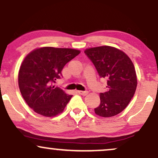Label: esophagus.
Wrapping results in <instances>:
<instances>
[{
    "instance_id": "34e87169",
    "label": "esophagus",
    "mask_w": 158,
    "mask_h": 158,
    "mask_svg": "<svg viewBox=\"0 0 158 158\" xmlns=\"http://www.w3.org/2000/svg\"><path fill=\"white\" fill-rule=\"evenodd\" d=\"M77 93L79 94H80V95H82V96H86L87 94H88V91H82V90H78Z\"/></svg>"
}]
</instances>
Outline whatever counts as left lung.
Masks as SVG:
<instances>
[{
	"mask_svg": "<svg viewBox=\"0 0 158 158\" xmlns=\"http://www.w3.org/2000/svg\"><path fill=\"white\" fill-rule=\"evenodd\" d=\"M85 53L100 78L107 80V90L99 94L100 105L94 108L95 114L102 117L117 115L126 108L137 88L133 63L124 52L110 46L86 49Z\"/></svg>",
	"mask_w": 158,
	"mask_h": 158,
	"instance_id": "8db88e82",
	"label": "left lung"
}]
</instances>
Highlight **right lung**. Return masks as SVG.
<instances>
[{"mask_svg": "<svg viewBox=\"0 0 158 158\" xmlns=\"http://www.w3.org/2000/svg\"><path fill=\"white\" fill-rule=\"evenodd\" d=\"M79 53L75 49L44 47L25 57L19 73V89L34 111L51 117L64 110L73 96L52 84L60 79L64 65Z\"/></svg>", "mask_w": 158, "mask_h": 158, "instance_id": "1", "label": "right lung"}]
</instances>
